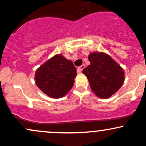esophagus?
I'll list each match as a JSON object with an SVG mask.
<instances>
[{"label": "esophagus", "instance_id": "1", "mask_svg": "<svg viewBox=\"0 0 146 146\" xmlns=\"http://www.w3.org/2000/svg\"><path fill=\"white\" fill-rule=\"evenodd\" d=\"M85 68V65L84 64H82V66H80V67H78V73H81V71H82L84 68Z\"/></svg>", "mask_w": 146, "mask_h": 146}]
</instances>
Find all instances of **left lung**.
Segmentation results:
<instances>
[{
  "label": "left lung",
  "mask_w": 146,
  "mask_h": 146,
  "mask_svg": "<svg viewBox=\"0 0 146 146\" xmlns=\"http://www.w3.org/2000/svg\"><path fill=\"white\" fill-rule=\"evenodd\" d=\"M88 58L90 64L84 68L82 73L88 78L90 88L100 98H110L123 85V68L102 52L91 53Z\"/></svg>",
  "instance_id": "1"
}]
</instances>
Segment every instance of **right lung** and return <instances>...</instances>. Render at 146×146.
Returning a JSON list of instances; mask_svg holds the SVG:
<instances>
[{
  "label": "right lung",
  "instance_id": "1",
  "mask_svg": "<svg viewBox=\"0 0 146 146\" xmlns=\"http://www.w3.org/2000/svg\"><path fill=\"white\" fill-rule=\"evenodd\" d=\"M76 68L71 60L56 55L36 70L35 80L37 86L52 98L64 96L74 84Z\"/></svg>",
  "mask_w": 146,
  "mask_h": 146
}]
</instances>
